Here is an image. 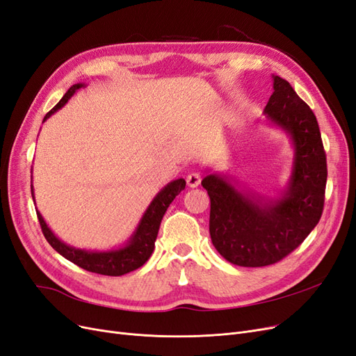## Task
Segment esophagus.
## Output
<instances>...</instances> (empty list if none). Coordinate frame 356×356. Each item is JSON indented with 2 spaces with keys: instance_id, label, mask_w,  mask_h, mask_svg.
I'll return each instance as SVG.
<instances>
[{
  "instance_id": "34e87169",
  "label": "esophagus",
  "mask_w": 356,
  "mask_h": 356,
  "mask_svg": "<svg viewBox=\"0 0 356 356\" xmlns=\"http://www.w3.org/2000/svg\"><path fill=\"white\" fill-rule=\"evenodd\" d=\"M186 181H187V186H188V187H191V188H196V187L200 184L202 177H200L199 172H191V174H188V175H187Z\"/></svg>"
}]
</instances>
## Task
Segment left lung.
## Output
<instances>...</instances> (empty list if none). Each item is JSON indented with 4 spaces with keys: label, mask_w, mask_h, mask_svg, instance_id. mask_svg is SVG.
I'll use <instances>...</instances> for the list:
<instances>
[{
    "label": "left lung",
    "mask_w": 356,
    "mask_h": 356,
    "mask_svg": "<svg viewBox=\"0 0 356 356\" xmlns=\"http://www.w3.org/2000/svg\"><path fill=\"white\" fill-rule=\"evenodd\" d=\"M264 114L294 148L291 177L281 195L268 199L242 190L221 174L202 181L211 199L209 233L215 250L242 267L281 261L315 229L324 209L327 157L314 111L286 80L273 75Z\"/></svg>",
    "instance_id": "1"
}]
</instances>
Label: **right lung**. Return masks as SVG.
Here are the masks:
<instances>
[{
  "mask_svg": "<svg viewBox=\"0 0 356 356\" xmlns=\"http://www.w3.org/2000/svg\"><path fill=\"white\" fill-rule=\"evenodd\" d=\"M81 88H84V83H77L71 86L68 92L63 95V98L55 105V108H51L46 114L44 120L42 122H46L51 114H55L58 110H60L62 106L71 99V96ZM184 188H186V179L179 178L175 181H170L168 186H165L157 193L156 197L152 200V203L148 204L143 218L139 220L135 232L124 243V246L115 248V250H110V251H86V250H80V248L67 245L49 229L47 222L44 221V218H42V215L38 211H37V217L41 225L42 234H44L47 242L51 245L53 250L58 251L62 257H65L67 260L77 264L79 267L84 268V270L88 272L106 275V276H122L129 272L136 270L138 267H141L148 258L152 257L154 251V242L157 238L161 218H163V215L169 208L172 200H174ZM31 193H32V199L35 200L34 187H32V184H31Z\"/></svg>",
  "mask_w": 356,
  "mask_h": 356,
  "instance_id": "obj_1",
  "label": "right lung"
}]
</instances>
